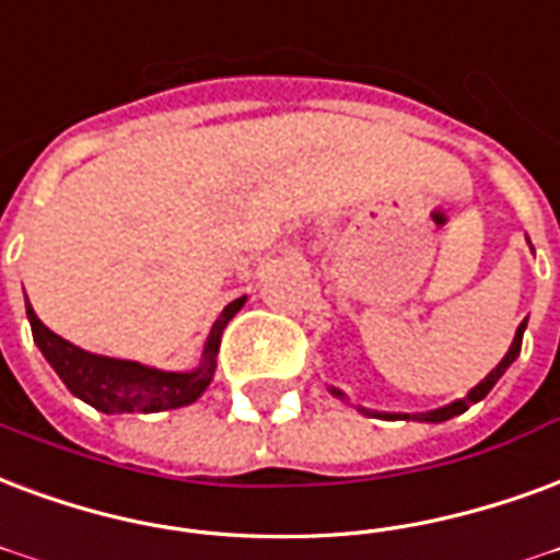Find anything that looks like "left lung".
Masks as SVG:
<instances>
[{"mask_svg": "<svg viewBox=\"0 0 560 560\" xmlns=\"http://www.w3.org/2000/svg\"><path fill=\"white\" fill-rule=\"evenodd\" d=\"M525 326H528V320L520 323V329H516V335H513V343L508 347L504 359H501V362L492 368L490 374L483 376V380H480V383L475 385V388H471L466 397H457V400H451V404H445V407H439V409H430V412H412V416H409V412H371V409H364V407H359V412H362V416H371V418H385V421H424V424H442V421H448V418L463 416V412H466L471 404H480L483 397L490 395L492 385L499 383L501 376H504V371H508V368L516 362V355H520V350H523ZM329 392H332L338 400H347V395H343L341 388L329 385Z\"/></svg>", "mask_w": 560, "mask_h": 560, "instance_id": "8db88e82", "label": "left lung"}]
</instances>
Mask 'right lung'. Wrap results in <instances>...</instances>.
<instances>
[{
    "label": "right lung",
    "mask_w": 560,
    "mask_h": 560,
    "mask_svg": "<svg viewBox=\"0 0 560 560\" xmlns=\"http://www.w3.org/2000/svg\"><path fill=\"white\" fill-rule=\"evenodd\" d=\"M243 302H246V296L228 302L225 312L219 314L213 329L207 335L201 362L192 371H160V368H148L142 362H130V359L89 353V350H80L77 343L65 341L61 335L47 329L37 320L32 305H26V317L37 350L44 353L49 368L59 374L61 383L68 385L70 395L80 397L89 407L106 412V416H118V412L148 416V412H163V409L196 404L198 397L205 395V388L213 383V374H217L222 329L243 308Z\"/></svg>",
    "instance_id": "1"
}]
</instances>
